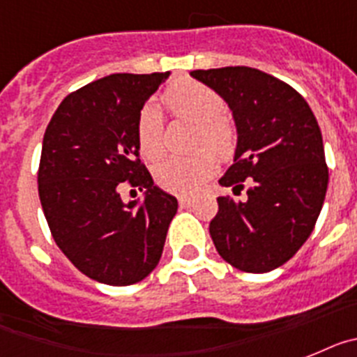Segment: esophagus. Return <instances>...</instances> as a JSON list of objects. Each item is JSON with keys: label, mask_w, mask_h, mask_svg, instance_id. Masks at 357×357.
Masks as SVG:
<instances>
[{"label": "esophagus", "mask_w": 357, "mask_h": 357, "mask_svg": "<svg viewBox=\"0 0 357 357\" xmlns=\"http://www.w3.org/2000/svg\"><path fill=\"white\" fill-rule=\"evenodd\" d=\"M178 201H179V206H181V208H187V206H190L192 204V199L187 196H181Z\"/></svg>", "instance_id": "esophagus-1"}]
</instances>
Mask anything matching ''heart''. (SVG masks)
<instances>
[{"instance_id":"b5f03b06","label":"heart","mask_w":357,"mask_h":357,"mask_svg":"<svg viewBox=\"0 0 357 357\" xmlns=\"http://www.w3.org/2000/svg\"><path fill=\"white\" fill-rule=\"evenodd\" d=\"M163 104L178 119L197 123V145H206L217 156H230L235 147V131L225 116V102L208 86L196 80H176L163 93ZM136 140L140 153L153 160L163 153V119L158 105L142 107L136 120ZM215 170V158L206 151L190 156H165L154 167L161 187L176 194H194Z\"/></svg>"}]
</instances>
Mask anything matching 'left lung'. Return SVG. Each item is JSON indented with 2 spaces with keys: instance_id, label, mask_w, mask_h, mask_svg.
Wrapping results in <instances>:
<instances>
[{
  "instance_id": "left-lung-1",
  "label": "left lung",
  "mask_w": 357,
  "mask_h": 357,
  "mask_svg": "<svg viewBox=\"0 0 357 357\" xmlns=\"http://www.w3.org/2000/svg\"><path fill=\"white\" fill-rule=\"evenodd\" d=\"M190 75L228 104L237 145L219 179L244 201L217 197L210 235L219 255L246 273L280 268L307 241L328 185L324 140L311 107L289 84L248 66L194 70Z\"/></svg>"
}]
</instances>
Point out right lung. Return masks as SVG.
Here are the masks:
<instances>
[{
	"mask_svg": "<svg viewBox=\"0 0 357 357\" xmlns=\"http://www.w3.org/2000/svg\"><path fill=\"white\" fill-rule=\"evenodd\" d=\"M170 71L114 73L61 102L46 127L39 199L57 246L79 271L107 286L144 280L161 259L178 199L136 160V120ZM127 181L144 190L123 202Z\"/></svg>",
	"mask_w": 357,
	"mask_h": 357,
	"instance_id": "add662e5",
	"label": "right lung"
}]
</instances>
